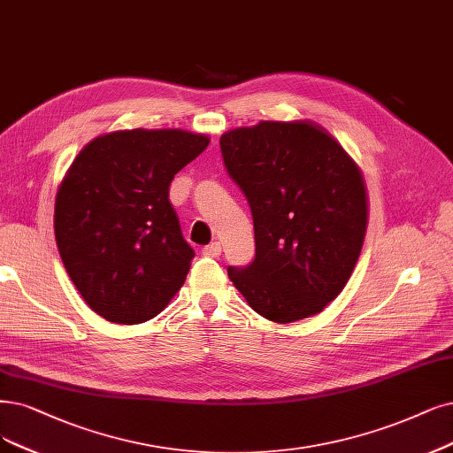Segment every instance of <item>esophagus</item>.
Segmentation results:
<instances>
[{
	"label": "esophagus",
	"instance_id": "esophagus-1",
	"mask_svg": "<svg viewBox=\"0 0 453 453\" xmlns=\"http://www.w3.org/2000/svg\"><path fill=\"white\" fill-rule=\"evenodd\" d=\"M222 252V246L220 242H211L207 246H203V250H201V254H203L205 257H218Z\"/></svg>",
	"mask_w": 453,
	"mask_h": 453
}]
</instances>
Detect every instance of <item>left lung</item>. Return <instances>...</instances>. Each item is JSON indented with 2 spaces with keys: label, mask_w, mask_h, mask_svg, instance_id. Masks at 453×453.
Returning a JSON list of instances; mask_svg holds the SVG:
<instances>
[{
  "label": "left lung",
  "mask_w": 453,
  "mask_h": 453,
  "mask_svg": "<svg viewBox=\"0 0 453 453\" xmlns=\"http://www.w3.org/2000/svg\"><path fill=\"white\" fill-rule=\"evenodd\" d=\"M220 149L256 233V259L227 269L233 286L280 325L321 313L353 274L365 237L358 164L308 119L233 128L222 134Z\"/></svg>",
  "instance_id": "obj_1"
}]
</instances>
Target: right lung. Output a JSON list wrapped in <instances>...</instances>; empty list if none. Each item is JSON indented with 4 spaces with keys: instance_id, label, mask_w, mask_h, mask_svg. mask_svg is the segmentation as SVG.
Instances as JSON below:
<instances>
[{
    "instance_id": "add662e5",
    "label": "right lung",
    "mask_w": 453,
    "mask_h": 453,
    "mask_svg": "<svg viewBox=\"0 0 453 453\" xmlns=\"http://www.w3.org/2000/svg\"><path fill=\"white\" fill-rule=\"evenodd\" d=\"M207 134L132 128L103 134L65 173L54 211L61 261L88 306L117 325L157 317L182 288L194 250L170 203L177 172Z\"/></svg>"
}]
</instances>
